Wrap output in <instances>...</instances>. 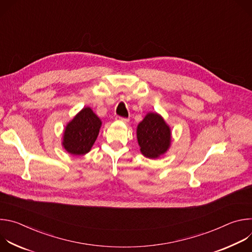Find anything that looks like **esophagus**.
<instances>
[{"label": "esophagus", "instance_id": "esophagus-1", "mask_svg": "<svg viewBox=\"0 0 252 252\" xmlns=\"http://www.w3.org/2000/svg\"><path fill=\"white\" fill-rule=\"evenodd\" d=\"M116 120H117V121H121V122H123V123H127V122L129 121L128 119L123 118V117H120V116H117V117H116Z\"/></svg>", "mask_w": 252, "mask_h": 252}]
</instances>
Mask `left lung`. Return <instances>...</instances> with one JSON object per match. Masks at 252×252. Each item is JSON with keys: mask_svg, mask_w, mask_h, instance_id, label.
<instances>
[{"mask_svg": "<svg viewBox=\"0 0 252 252\" xmlns=\"http://www.w3.org/2000/svg\"><path fill=\"white\" fill-rule=\"evenodd\" d=\"M136 137L140 153L149 158H158L170 147V127L157 113H149L137 126Z\"/></svg>", "mask_w": 252, "mask_h": 252, "instance_id": "1", "label": "left lung"}]
</instances>
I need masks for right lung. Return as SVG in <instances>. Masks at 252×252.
I'll return each instance as SVG.
<instances>
[{"label": "right lung", "instance_id": "1", "mask_svg": "<svg viewBox=\"0 0 252 252\" xmlns=\"http://www.w3.org/2000/svg\"><path fill=\"white\" fill-rule=\"evenodd\" d=\"M101 121L91 107L84 109L65 126L63 135V147L70 155L88 154L98 135Z\"/></svg>", "mask_w": 252, "mask_h": 252}]
</instances>
